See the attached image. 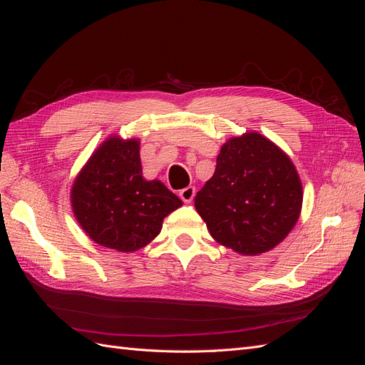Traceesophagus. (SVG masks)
Segmentation results:
<instances>
[{"mask_svg": "<svg viewBox=\"0 0 365 365\" xmlns=\"http://www.w3.org/2000/svg\"><path fill=\"white\" fill-rule=\"evenodd\" d=\"M180 197L185 204H190L195 197V187L189 185V187H185V189L180 190Z\"/></svg>", "mask_w": 365, "mask_h": 365, "instance_id": "34e87169", "label": "esophagus"}]
</instances>
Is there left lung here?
Here are the masks:
<instances>
[{
  "instance_id": "1",
  "label": "left lung",
  "mask_w": 365,
  "mask_h": 365,
  "mask_svg": "<svg viewBox=\"0 0 365 365\" xmlns=\"http://www.w3.org/2000/svg\"><path fill=\"white\" fill-rule=\"evenodd\" d=\"M303 187L286 153L259 132L230 138L195 196L216 242L244 256L277 247L302 212Z\"/></svg>"
}]
</instances>
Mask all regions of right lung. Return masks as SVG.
Returning <instances> with one entry per match:
<instances>
[{
	"instance_id": "1",
	"label": "right lung",
	"mask_w": 365,
	"mask_h": 365,
	"mask_svg": "<svg viewBox=\"0 0 365 365\" xmlns=\"http://www.w3.org/2000/svg\"><path fill=\"white\" fill-rule=\"evenodd\" d=\"M182 201L161 181L141 173L140 141L106 138L71 187L77 222L96 244L132 252L155 239L163 219Z\"/></svg>"
}]
</instances>
